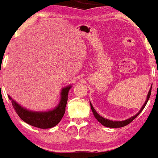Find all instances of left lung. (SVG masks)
<instances>
[{
	"label": "left lung",
	"instance_id": "obj_1",
	"mask_svg": "<svg viewBox=\"0 0 158 158\" xmlns=\"http://www.w3.org/2000/svg\"><path fill=\"white\" fill-rule=\"evenodd\" d=\"M152 85H151V88H150V90H149V92L148 94V96H147L145 102H144V105L142 106L141 109L139 110V112H138L137 114H135V116H131V118H127V119L124 120V121H112V120H110V119H107V118H105L104 117H102V116H100L98 113H97L96 111L95 110V109L94 108V106H93V105L91 104V103H90V108H91L92 112H93V114H94L95 118H96V119L98 120L101 124L103 125V126L106 127H110V128H119V127H123L126 126V125H127V124H129V123L132 122V121L135 119V118L137 117V116L139 115L140 113H141L142 110L144 109V108L145 107L147 103H148L149 98H150V97L151 90H152Z\"/></svg>",
	"mask_w": 158,
	"mask_h": 158
}]
</instances>
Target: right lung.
Returning a JSON list of instances; mask_svg holds the SVG:
<instances>
[{
	"label": "right lung",
	"instance_id": "1",
	"mask_svg": "<svg viewBox=\"0 0 158 158\" xmlns=\"http://www.w3.org/2000/svg\"><path fill=\"white\" fill-rule=\"evenodd\" d=\"M72 85L63 88L60 94V103L53 109L46 111H35L28 110L21 106L15 101L10 96L8 98L11 101L13 107L19 117L28 124L40 129H49L56 126L63 117L67 102H68V93Z\"/></svg>",
	"mask_w": 158,
	"mask_h": 158
}]
</instances>
